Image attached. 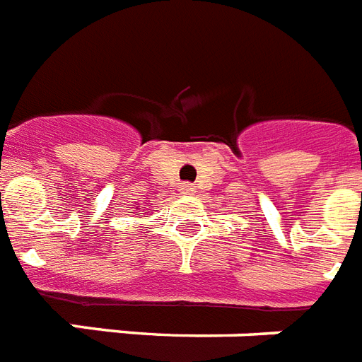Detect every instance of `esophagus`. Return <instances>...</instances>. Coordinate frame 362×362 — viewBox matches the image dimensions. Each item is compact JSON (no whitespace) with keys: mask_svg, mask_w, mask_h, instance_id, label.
<instances>
[{"mask_svg":"<svg viewBox=\"0 0 362 362\" xmlns=\"http://www.w3.org/2000/svg\"><path fill=\"white\" fill-rule=\"evenodd\" d=\"M179 192H181L183 196H192L196 192V189L190 183H183L181 187H179Z\"/></svg>","mask_w":362,"mask_h":362,"instance_id":"esophagus-1","label":"esophagus"}]
</instances>
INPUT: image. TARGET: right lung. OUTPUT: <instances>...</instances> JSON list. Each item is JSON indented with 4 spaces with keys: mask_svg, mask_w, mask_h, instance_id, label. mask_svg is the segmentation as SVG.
<instances>
[{
    "mask_svg": "<svg viewBox=\"0 0 362 362\" xmlns=\"http://www.w3.org/2000/svg\"><path fill=\"white\" fill-rule=\"evenodd\" d=\"M136 207H138V205H136Z\"/></svg>",
    "mask_w": 362,
    "mask_h": 362,
    "instance_id": "1",
    "label": "right lung"
}]
</instances>
